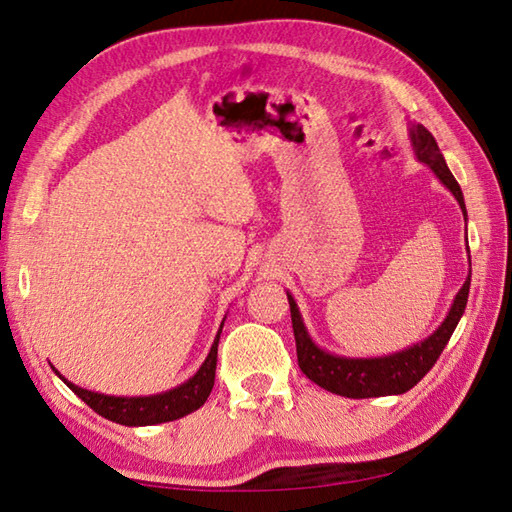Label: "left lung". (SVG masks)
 <instances>
[{"label": "left lung", "instance_id": "8db88e82", "mask_svg": "<svg viewBox=\"0 0 512 512\" xmlns=\"http://www.w3.org/2000/svg\"><path fill=\"white\" fill-rule=\"evenodd\" d=\"M410 141L414 147L416 159L425 163L436 174L445 188H448L454 199L459 201L466 217V201H463V192L459 188L457 179H454L450 167L445 165L443 154L436 145L434 136L427 132L423 125L410 123ZM470 253V250H468ZM470 293V275L459 288L457 297L450 306L445 320L430 333L425 340L416 342V345L407 347L403 351L389 353V356H376V358H349L338 356L327 349L318 347L309 336L304 327V320L300 309L293 300V295L286 291L288 304H291V320H293V333H295V349H297V365L304 371V376L313 380L315 385L327 389L331 394H340L347 398H376V396H398L412 389L418 380H421L427 371L434 367L439 360L441 351L448 345L450 336L457 329L463 311L468 304Z\"/></svg>", "mask_w": 512, "mask_h": 512}]
</instances>
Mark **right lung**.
<instances>
[{"label":"right lung","instance_id":"obj_1","mask_svg":"<svg viewBox=\"0 0 512 512\" xmlns=\"http://www.w3.org/2000/svg\"><path fill=\"white\" fill-rule=\"evenodd\" d=\"M221 329H224V322H221L217 338H215V342H212V347L208 351V358L203 360V365L197 369V374L190 376L179 387L167 389V392L154 394V396L98 394V392H91V389H82L78 385H73L71 380L64 378L55 367H53V371L64 380V385H67L73 394L82 398V401H85L96 414H100L102 418H109V421L127 425V427L159 425V423H167V421H176V418H183L190 412L199 410V407L208 401L212 385H215L217 347H219Z\"/></svg>","mask_w":512,"mask_h":512}]
</instances>
